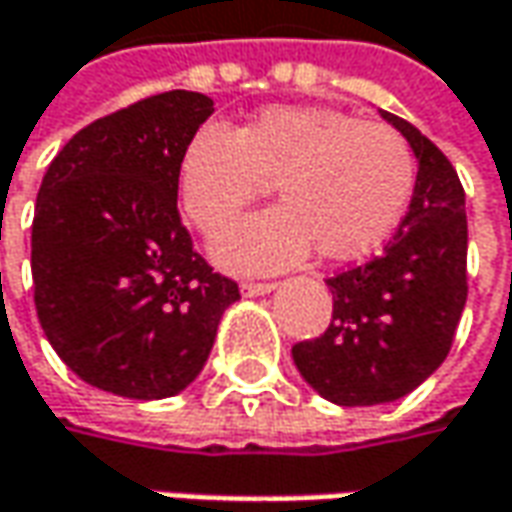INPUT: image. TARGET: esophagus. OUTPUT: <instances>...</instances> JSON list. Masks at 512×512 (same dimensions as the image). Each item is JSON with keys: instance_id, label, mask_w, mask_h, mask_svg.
I'll list each match as a JSON object with an SVG mask.
<instances>
[{"instance_id": "34e87169", "label": "esophagus", "mask_w": 512, "mask_h": 512, "mask_svg": "<svg viewBox=\"0 0 512 512\" xmlns=\"http://www.w3.org/2000/svg\"><path fill=\"white\" fill-rule=\"evenodd\" d=\"M273 282H253V279H247V282H242V293L245 296H262V293H270L273 290Z\"/></svg>"}]
</instances>
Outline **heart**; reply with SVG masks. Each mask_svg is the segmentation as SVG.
<instances>
[{"label": "heart", "instance_id": "obj_1", "mask_svg": "<svg viewBox=\"0 0 512 512\" xmlns=\"http://www.w3.org/2000/svg\"><path fill=\"white\" fill-rule=\"evenodd\" d=\"M270 182L282 205L233 225L213 245L233 270H279L316 247L327 262L362 259L399 225L416 159L384 122L316 105H276L242 128L205 125L187 142L179 190L205 236L225 230Z\"/></svg>", "mask_w": 512, "mask_h": 512}]
</instances>
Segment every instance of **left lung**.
<instances>
[{
    "instance_id": "left-lung-1",
    "label": "left lung",
    "mask_w": 512,
    "mask_h": 512,
    "mask_svg": "<svg viewBox=\"0 0 512 512\" xmlns=\"http://www.w3.org/2000/svg\"><path fill=\"white\" fill-rule=\"evenodd\" d=\"M419 159L410 210L384 250L325 279L333 319L322 336L293 344L313 390L342 407L407 396L447 359L467 302L464 187L450 159L399 116Z\"/></svg>"
}]
</instances>
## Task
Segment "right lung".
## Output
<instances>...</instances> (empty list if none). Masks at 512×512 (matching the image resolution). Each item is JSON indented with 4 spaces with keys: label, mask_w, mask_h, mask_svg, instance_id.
<instances>
[{
    "label": "right lung",
    "mask_w": 512,
    "mask_h": 512,
    "mask_svg": "<svg viewBox=\"0 0 512 512\" xmlns=\"http://www.w3.org/2000/svg\"><path fill=\"white\" fill-rule=\"evenodd\" d=\"M210 113L193 90L139 99L79 130L42 179L33 305L59 359L99 390L142 402L185 390L239 299L176 205L182 153Z\"/></svg>",
    "instance_id": "obj_1"
}]
</instances>
